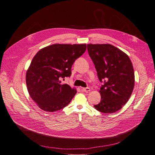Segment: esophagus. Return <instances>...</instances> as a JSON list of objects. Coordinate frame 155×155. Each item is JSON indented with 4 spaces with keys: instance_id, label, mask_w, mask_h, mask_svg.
<instances>
[{
    "instance_id": "obj_1",
    "label": "esophagus",
    "mask_w": 155,
    "mask_h": 155,
    "mask_svg": "<svg viewBox=\"0 0 155 155\" xmlns=\"http://www.w3.org/2000/svg\"><path fill=\"white\" fill-rule=\"evenodd\" d=\"M82 91H83L84 92H88L91 91V89H90V88L87 87V88H82Z\"/></svg>"
}]
</instances>
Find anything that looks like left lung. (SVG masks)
<instances>
[{
  "label": "left lung",
  "mask_w": 155,
  "mask_h": 155,
  "mask_svg": "<svg viewBox=\"0 0 155 155\" xmlns=\"http://www.w3.org/2000/svg\"><path fill=\"white\" fill-rule=\"evenodd\" d=\"M100 82L101 101L95 108L104 114L114 113L127 103L134 91L135 74L129 56L110 44L87 45Z\"/></svg>",
  "instance_id": "8db88e82"
}]
</instances>
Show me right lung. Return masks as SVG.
<instances>
[{"instance_id":"obj_1","label":"right lung","mask_w":155,"mask_h":155,"mask_svg":"<svg viewBox=\"0 0 155 155\" xmlns=\"http://www.w3.org/2000/svg\"><path fill=\"white\" fill-rule=\"evenodd\" d=\"M86 44H53L41 49L26 71L29 94L39 108L53 112L63 109L77 93L61 80L70 77L74 61L83 54Z\"/></svg>"}]
</instances>
